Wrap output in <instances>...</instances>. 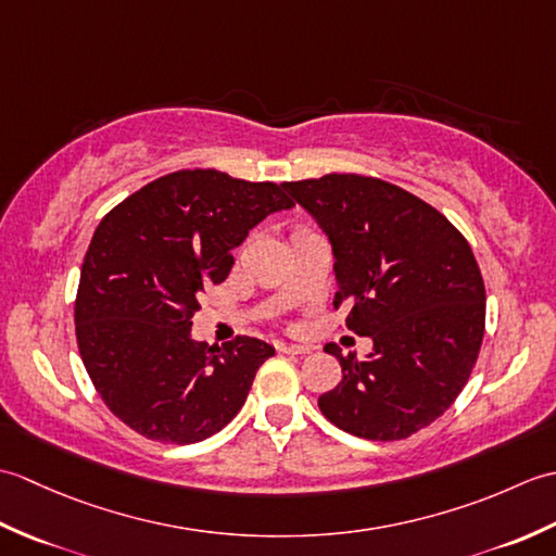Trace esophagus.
Returning <instances> with one entry per match:
<instances>
[{
  "label": "esophagus",
  "instance_id": "obj_1",
  "mask_svg": "<svg viewBox=\"0 0 556 556\" xmlns=\"http://www.w3.org/2000/svg\"><path fill=\"white\" fill-rule=\"evenodd\" d=\"M281 353H289V356H303V353H311V346H303V344H281L279 346Z\"/></svg>",
  "mask_w": 556,
  "mask_h": 556
}]
</instances>
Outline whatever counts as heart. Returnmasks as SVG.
Wrapping results in <instances>:
<instances>
[{
	"label": "heart",
	"instance_id": "obj_1",
	"mask_svg": "<svg viewBox=\"0 0 556 556\" xmlns=\"http://www.w3.org/2000/svg\"><path fill=\"white\" fill-rule=\"evenodd\" d=\"M299 231H303V229H299Z\"/></svg>",
	"mask_w": 556,
	"mask_h": 556
}]
</instances>
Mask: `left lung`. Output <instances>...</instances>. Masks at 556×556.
Wrapping results in <instances>:
<instances>
[{
  "label": "left lung",
  "mask_w": 556,
  "mask_h": 556,
  "mask_svg": "<svg viewBox=\"0 0 556 556\" xmlns=\"http://www.w3.org/2000/svg\"><path fill=\"white\" fill-rule=\"evenodd\" d=\"M281 188L317 222L334 253V308L372 339L365 358L325 351L341 382L323 416L363 440H404L454 404L485 334V285L468 241L442 212L394 184L327 174Z\"/></svg>",
  "instance_id": "1"
}]
</instances>
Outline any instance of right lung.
Here are the masks:
<instances>
[{"mask_svg":"<svg viewBox=\"0 0 556 556\" xmlns=\"http://www.w3.org/2000/svg\"><path fill=\"white\" fill-rule=\"evenodd\" d=\"M281 186L215 169L162 176L116 205L80 267L76 339L83 365L116 418L148 440L193 444L245 404L275 346L191 337L200 293L227 279L231 251L271 212Z\"/></svg>","mask_w":556,"mask_h":556,"instance_id":"1","label":"right lung"}]
</instances>
